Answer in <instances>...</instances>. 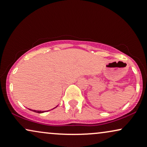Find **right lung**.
Here are the masks:
<instances>
[{
  "mask_svg": "<svg viewBox=\"0 0 147 147\" xmlns=\"http://www.w3.org/2000/svg\"><path fill=\"white\" fill-rule=\"evenodd\" d=\"M57 106H56L55 108H57ZM53 108V109H54ZM30 110H31V111H33V112H37V113H43V112H46V111H40V110H31V109H29ZM48 111H49V110H47V112Z\"/></svg>",
  "mask_w": 147,
  "mask_h": 147,
  "instance_id": "right-lung-1",
  "label": "right lung"
}]
</instances>
